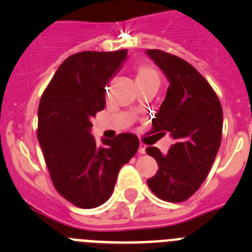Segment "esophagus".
<instances>
[{
	"label": "esophagus",
	"instance_id": "obj_1",
	"mask_svg": "<svg viewBox=\"0 0 252 252\" xmlns=\"http://www.w3.org/2000/svg\"><path fill=\"white\" fill-rule=\"evenodd\" d=\"M138 152H139L140 154L146 153V146H144L143 143H140V144H139V149H138Z\"/></svg>",
	"mask_w": 252,
	"mask_h": 252
}]
</instances>
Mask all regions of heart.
Instances as JSON below:
<instances>
[{"instance_id":"b5f03b06","label":"heart","mask_w":252,"mask_h":252,"mask_svg":"<svg viewBox=\"0 0 252 252\" xmlns=\"http://www.w3.org/2000/svg\"><path fill=\"white\" fill-rule=\"evenodd\" d=\"M135 79H137V81L156 80L158 83L160 80L159 74H158L157 70L148 66V65H140V66L137 67V70H135Z\"/></svg>"}]
</instances>
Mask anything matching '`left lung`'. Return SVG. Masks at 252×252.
I'll return each mask as SVG.
<instances>
[{"mask_svg":"<svg viewBox=\"0 0 252 252\" xmlns=\"http://www.w3.org/2000/svg\"><path fill=\"white\" fill-rule=\"evenodd\" d=\"M169 87L152 121V133H169L176 140L167 156L146 149L157 160L156 176L147 181L158 198L183 202L201 187L214 164L222 137V106L208 81L183 59L160 50H147Z\"/></svg>","mask_w":252,"mask_h":252,"instance_id":"obj_1","label":"left lung"}]
</instances>
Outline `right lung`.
I'll return each instance as SVG.
<instances>
[{"label": "right lung", "mask_w": 252, "mask_h": 252, "mask_svg": "<svg viewBox=\"0 0 252 252\" xmlns=\"http://www.w3.org/2000/svg\"><path fill=\"white\" fill-rule=\"evenodd\" d=\"M126 50L83 51L56 70L38 104L37 139L56 191L80 208L106 202L139 139L122 133L98 146L92 118L105 106V87L121 71Z\"/></svg>", "instance_id": "obj_1"}]
</instances>
